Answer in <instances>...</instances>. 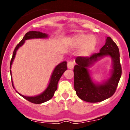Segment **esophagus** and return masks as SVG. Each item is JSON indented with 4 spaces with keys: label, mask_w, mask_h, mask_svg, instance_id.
Returning <instances> with one entry per match:
<instances>
[{
    "label": "esophagus",
    "mask_w": 130,
    "mask_h": 130,
    "mask_svg": "<svg viewBox=\"0 0 130 130\" xmlns=\"http://www.w3.org/2000/svg\"><path fill=\"white\" fill-rule=\"evenodd\" d=\"M74 66V62H72V61H69L67 63V67L69 69H72Z\"/></svg>",
    "instance_id": "34e87169"
}]
</instances>
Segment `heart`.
Returning a JSON list of instances; mask_svg holds the SVG:
<instances>
[{
	"label": "heart",
	"instance_id": "1",
	"mask_svg": "<svg viewBox=\"0 0 130 130\" xmlns=\"http://www.w3.org/2000/svg\"><path fill=\"white\" fill-rule=\"evenodd\" d=\"M70 42L75 47L82 46L80 54L84 56H87L95 50L97 41L93 35L89 36L87 34L80 33L71 37L70 38Z\"/></svg>",
	"mask_w": 130,
	"mask_h": 130
}]
</instances>
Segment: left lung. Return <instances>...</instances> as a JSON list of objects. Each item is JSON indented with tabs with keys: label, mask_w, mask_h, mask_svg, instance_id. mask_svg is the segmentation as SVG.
I'll use <instances>...</instances> for the list:
<instances>
[{
	"label": "left lung",
	"mask_w": 130,
	"mask_h": 130,
	"mask_svg": "<svg viewBox=\"0 0 130 130\" xmlns=\"http://www.w3.org/2000/svg\"><path fill=\"white\" fill-rule=\"evenodd\" d=\"M108 55L111 56L113 60L111 76L101 84H95L91 78L88 68ZM75 62L76 65L73 70L74 90L80 99L89 103H97L114 95L122 75V67L119 47L111 37H107L105 44L100 53L93 54L90 57H77Z\"/></svg>",
	"instance_id": "obj_1"
}]
</instances>
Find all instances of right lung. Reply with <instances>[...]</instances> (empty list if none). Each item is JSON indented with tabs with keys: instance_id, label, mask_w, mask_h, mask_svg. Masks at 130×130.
Here are the masks:
<instances>
[{
	"instance_id": "obj_1",
	"label": "right lung",
	"mask_w": 130,
	"mask_h": 130,
	"mask_svg": "<svg viewBox=\"0 0 130 130\" xmlns=\"http://www.w3.org/2000/svg\"><path fill=\"white\" fill-rule=\"evenodd\" d=\"M48 37V35L45 33H42L40 32H37V31H30V32L26 33V35L23 37L22 40L19 42V44H17L16 46L15 49H14V51L13 53V56L11 58V62H10V68L11 69V65H12L13 60H14V57H15L16 51L18 50L19 47L23 45L24 43H25V41L29 39H34V38H47ZM67 70V62L64 61L62 62V63H59L56 67V68L54 70L53 73H52L51 77V79L49 83L48 86L46 89V90L41 93L40 95H37L35 96H27L22 95L21 93H18L21 96H22L24 98L28 100L30 102L33 103L35 104H41L43 103L46 102V101L50 100L53 97L54 95L55 92H56L57 89V84L59 82V79L62 76V75ZM10 74H11V82H12L13 87L14 88V86H13V83L12 80V77H11V71L10 70Z\"/></svg>"
}]
</instances>
